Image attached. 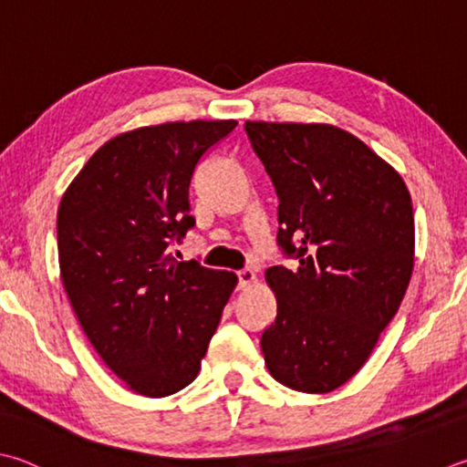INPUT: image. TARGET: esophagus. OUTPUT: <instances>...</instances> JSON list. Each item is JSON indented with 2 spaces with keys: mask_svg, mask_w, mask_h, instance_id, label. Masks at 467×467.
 Here are the masks:
<instances>
[{
  "mask_svg": "<svg viewBox=\"0 0 467 467\" xmlns=\"http://www.w3.org/2000/svg\"><path fill=\"white\" fill-rule=\"evenodd\" d=\"M236 275H239V290H247V287H251V284L255 282V271L249 267L241 269Z\"/></svg>",
  "mask_w": 467,
  "mask_h": 467,
  "instance_id": "34e87169",
  "label": "esophagus"
}]
</instances>
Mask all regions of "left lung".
Returning <instances> with one entry per match:
<instances>
[{
    "mask_svg": "<svg viewBox=\"0 0 467 467\" xmlns=\"http://www.w3.org/2000/svg\"><path fill=\"white\" fill-rule=\"evenodd\" d=\"M277 193V244L298 267L265 279L277 317L263 330L269 374L327 394L368 361L400 308L414 265V216L400 173L330 124L244 122Z\"/></svg>",
    "mask_w": 467,
    "mask_h": 467,
    "instance_id": "obj_1",
    "label": "left lung"
}]
</instances>
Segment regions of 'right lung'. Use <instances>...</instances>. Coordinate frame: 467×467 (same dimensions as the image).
<instances>
[{
  "instance_id": "right-lung-1",
  "label": "right lung",
  "mask_w": 467,
  "mask_h": 467,
  "mask_svg": "<svg viewBox=\"0 0 467 467\" xmlns=\"http://www.w3.org/2000/svg\"><path fill=\"white\" fill-rule=\"evenodd\" d=\"M234 126L192 120L118 134L93 152L58 206V265L75 317L137 394L163 398L196 379L236 285L233 271L169 251L196 224L193 169Z\"/></svg>"
}]
</instances>
